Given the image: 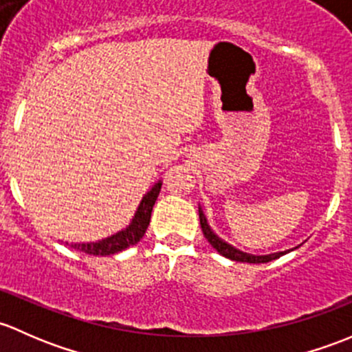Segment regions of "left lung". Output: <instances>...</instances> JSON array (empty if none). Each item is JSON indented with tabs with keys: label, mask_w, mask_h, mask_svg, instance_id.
Masks as SVG:
<instances>
[{
	"label": "left lung",
	"mask_w": 352,
	"mask_h": 352,
	"mask_svg": "<svg viewBox=\"0 0 352 352\" xmlns=\"http://www.w3.org/2000/svg\"><path fill=\"white\" fill-rule=\"evenodd\" d=\"M198 215H200V226H201V230H203V235L206 237V241L212 244V248L215 249L219 254L229 257L232 261H239V263H254V264H259V263H270V261L273 259H278L280 256L286 254V252L293 251V249H286V251H280V252H273V254H249V252H244L241 251V249L234 248V245L229 244V242L223 241L222 237H219V235L213 232L212 227H210L208 223V219H206V215L203 213V208L201 205H198Z\"/></svg>",
	"instance_id": "obj_1"
}]
</instances>
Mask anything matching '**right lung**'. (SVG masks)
Returning <instances> with one entry per match:
<instances>
[{"label":"right lung","mask_w":352,"mask_h":352,"mask_svg":"<svg viewBox=\"0 0 352 352\" xmlns=\"http://www.w3.org/2000/svg\"><path fill=\"white\" fill-rule=\"evenodd\" d=\"M161 186L162 181L159 179L157 183H154V186L144 195L139 206H137L135 213H133L132 220H130V223L125 229L115 232V234L95 242H66V244L69 248L76 249V251L86 252V254L91 256H110L130 248V245L137 244V242L144 237L147 227H149L152 208H154V203L157 200Z\"/></svg>","instance_id":"right-lung-1"}]
</instances>
